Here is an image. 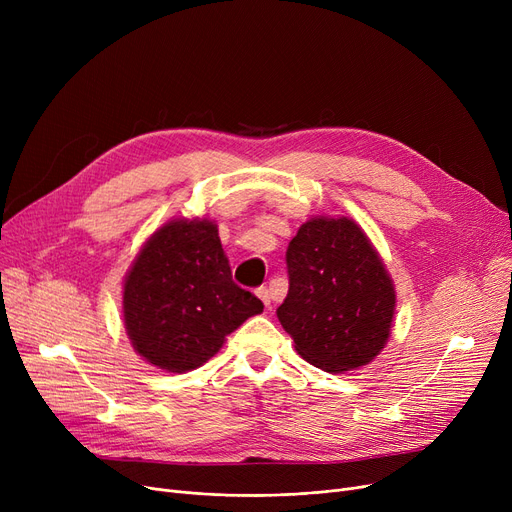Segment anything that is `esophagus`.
I'll list each match as a JSON object with an SVG mask.
<instances>
[{
  "label": "esophagus",
  "mask_w": 512,
  "mask_h": 512,
  "mask_svg": "<svg viewBox=\"0 0 512 512\" xmlns=\"http://www.w3.org/2000/svg\"><path fill=\"white\" fill-rule=\"evenodd\" d=\"M257 297L263 301L265 309H272V294H270V288H267V286H259V288H257Z\"/></svg>",
  "instance_id": "obj_1"
}]
</instances>
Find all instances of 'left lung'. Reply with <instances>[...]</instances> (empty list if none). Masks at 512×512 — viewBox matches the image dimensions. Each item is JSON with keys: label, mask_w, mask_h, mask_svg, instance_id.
Instances as JSON below:
<instances>
[{"label": "left lung", "mask_w": 512, "mask_h": 512, "mask_svg": "<svg viewBox=\"0 0 512 512\" xmlns=\"http://www.w3.org/2000/svg\"><path fill=\"white\" fill-rule=\"evenodd\" d=\"M288 294L282 328L311 365L342 373L384 348L396 294L365 232L348 218L305 222L286 249Z\"/></svg>", "instance_id": "obj_1"}]
</instances>
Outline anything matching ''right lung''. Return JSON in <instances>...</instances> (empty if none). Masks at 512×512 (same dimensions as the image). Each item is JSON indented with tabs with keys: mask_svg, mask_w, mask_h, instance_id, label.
Returning <instances> with one entry per match:
<instances>
[{
	"mask_svg": "<svg viewBox=\"0 0 512 512\" xmlns=\"http://www.w3.org/2000/svg\"><path fill=\"white\" fill-rule=\"evenodd\" d=\"M122 303L134 351L172 373L203 365L242 321L263 311L232 280L209 220H174L157 230L130 267Z\"/></svg>",
	"mask_w": 512,
	"mask_h": 512,
	"instance_id": "right-lung-1",
	"label": "right lung"
}]
</instances>
